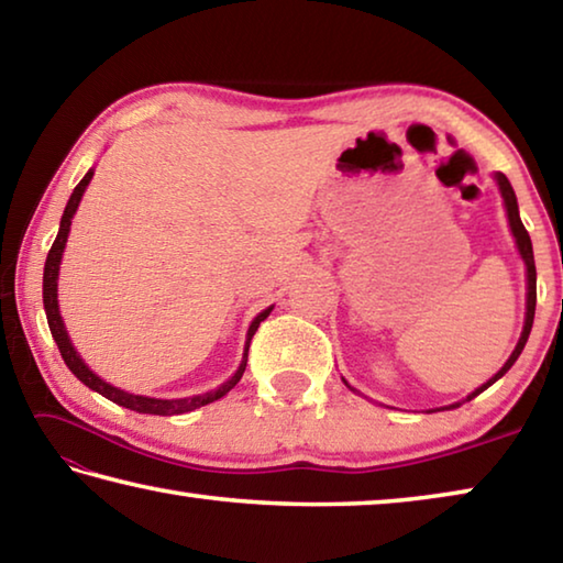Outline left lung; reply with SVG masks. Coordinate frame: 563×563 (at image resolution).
Segmentation results:
<instances>
[{
  "label": "left lung",
  "mask_w": 563,
  "mask_h": 563,
  "mask_svg": "<svg viewBox=\"0 0 563 563\" xmlns=\"http://www.w3.org/2000/svg\"><path fill=\"white\" fill-rule=\"evenodd\" d=\"M494 178H497L499 184V190H501V198H504V206H507V216H509V225H511V233H514V241H517V247H519V255L523 265H527V320H523V330H521V338L517 342V347H514V352L509 355V360L504 362V367L499 369L497 375H494L489 383H484L482 387H476L472 395H466V399H474L479 393H484V389L492 387L494 383H497L499 377H504L509 373V367L517 362V357L521 355L523 345H527L529 340V332H531V325H533V310H537V265H533V247H531V238L527 233V228H523L521 218H519V206H517V196H514V188L509 184V178L504 174H494ZM450 407H460V402L456 405H450Z\"/></svg>",
  "instance_id": "left-lung-1"
}]
</instances>
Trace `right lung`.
Segmentation results:
<instances>
[{"mask_svg": "<svg viewBox=\"0 0 563 563\" xmlns=\"http://www.w3.org/2000/svg\"><path fill=\"white\" fill-rule=\"evenodd\" d=\"M93 176V168H89V174L79 180V186L74 188V194L69 198V203L64 208V216H62V223H59V233H56V241L52 245L49 255H46V263H44V310H46V322H49V330H52V338L56 342V347H59L62 357L66 362V367L71 369V373L81 379L84 385L93 393L103 395L111 402H117L126 409H133V412H141V415H186V412H194V409L203 407V405H211L216 399H221L223 395L231 393V389L241 383V377L245 373V362H247V347H251V340L255 335V330H258L261 322L271 316L273 305L268 310H263L258 318L251 322V328H247V338H245V350H243V360L241 365H238L235 375L223 383L221 387L211 389V393H203V395H194V397H184V399H156V397H144V395H131V393H123V389L109 385L107 379H101L97 373H91L87 362L81 360L79 352L74 350L71 340H69V332L64 328V320L59 316V300H56V280H59V265H62V255H64V245H66V238H69V228H71V218L76 213V208H79V201L84 196V190H87L89 180Z\"/></svg>", "mask_w": 563, "mask_h": 563, "instance_id": "add662e5", "label": "right lung"}]
</instances>
